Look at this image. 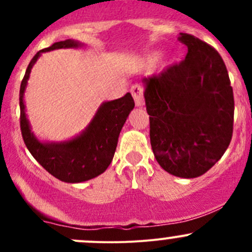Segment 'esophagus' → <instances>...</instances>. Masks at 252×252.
I'll list each match as a JSON object with an SVG mask.
<instances>
[{"label": "esophagus", "instance_id": "obj_1", "mask_svg": "<svg viewBox=\"0 0 252 252\" xmlns=\"http://www.w3.org/2000/svg\"><path fill=\"white\" fill-rule=\"evenodd\" d=\"M130 93L133 95L136 106H142V88L139 84H135L130 88Z\"/></svg>", "mask_w": 252, "mask_h": 252}]
</instances>
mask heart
Wrapping results in <instances>:
<instances>
[{
    "label": "heart",
    "mask_w": 252,
    "mask_h": 252,
    "mask_svg": "<svg viewBox=\"0 0 252 252\" xmlns=\"http://www.w3.org/2000/svg\"><path fill=\"white\" fill-rule=\"evenodd\" d=\"M157 58H158V55H154V56H152L151 60H152V61H156Z\"/></svg>",
    "instance_id": "b5f03b06"
}]
</instances>
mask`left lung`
Wrapping results in <instances>:
<instances>
[{
    "label": "left lung",
    "mask_w": 252,
    "mask_h": 252,
    "mask_svg": "<svg viewBox=\"0 0 252 252\" xmlns=\"http://www.w3.org/2000/svg\"><path fill=\"white\" fill-rule=\"evenodd\" d=\"M188 53L179 64L144 78L155 158L180 178L202 175L229 146L234 123V96L220 53L180 32Z\"/></svg>",
    "instance_id": "1"
}]
</instances>
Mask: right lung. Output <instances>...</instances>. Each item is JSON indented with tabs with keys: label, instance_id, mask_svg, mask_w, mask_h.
I'll use <instances>...</instances> for the list:
<instances>
[{
	"label": "right lung",
	"instance_id": "right-lung-1",
	"mask_svg": "<svg viewBox=\"0 0 252 252\" xmlns=\"http://www.w3.org/2000/svg\"><path fill=\"white\" fill-rule=\"evenodd\" d=\"M81 42L74 40L55 42L39 51L30 61L20 84V130L25 146L50 174L65 183H80L97 177L107 169L116 152L118 136L135 103L130 94L103 102L85 130L74 139L63 142H41L36 139L25 114L24 91L32 65L47 51L75 48Z\"/></svg>",
	"mask_w": 252,
	"mask_h": 252
}]
</instances>
